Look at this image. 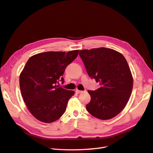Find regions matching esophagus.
<instances>
[{
	"label": "esophagus",
	"mask_w": 153,
	"mask_h": 153,
	"mask_svg": "<svg viewBox=\"0 0 153 153\" xmlns=\"http://www.w3.org/2000/svg\"><path fill=\"white\" fill-rule=\"evenodd\" d=\"M84 92L83 91H80V90H76V92L77 94H80V93H82Z\"/></svg>",
	"instance_id": "esophagus-1"
}]
</instances>
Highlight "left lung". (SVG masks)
<instances>
[{
  "instance_id": "obj_1",
  "label": "left lung",
  "mask_w": 153,
  "mask_h": 153,
  "mask_svg": "<svg viewBox=\"0 0 153 153\" xmlns=\"http://www.w3.org/2000/svg\"><path fill=\"white\" fill-rule=\"evenodd\" d=\"M88 75L101 87L87 91L91 101L86 105L90 114L107 120L116 116L125 107L133 89V77L126 59L117 51L99 48L79 52Z\"/></svg>"
}]
</instances>
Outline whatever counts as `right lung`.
<instances>
[{
	"instance_id": "1",
	"label": "right lung",
	"mask_w": 153,
	"mask_h": 153,
	"mask_svg": "<svg viewBox=\"0 0 153 153\" xmlns=\"http://www.w3.org/2000/svg\"><path fill=\"white\" fill-rule=\"evenodd\" d=\"M79 50L47 52L29 58L20 75L22 96L27 108L39 121L50 123L65 112L73 91L59 87L64 71L75 60Z\"/></svg>"
}]
</instances>
